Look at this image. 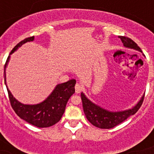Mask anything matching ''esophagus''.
Segmentation results:
<instances>
[{
	"label": "esophagus",
	"mask_w": 154,
	"mask_h": 154,
	"mask_svg": "<svg viewBox=\"0 0 154 154\" xmlns=\"http://www.w3.org/2000/svg\"><path fill=\"white\" fill-rule=\"evenodd\" d=\"M82 89H83L82 85H81L80 84L77 83L76 85H75V91H76V93H77V94H80V93L82 91Z\"/></svg>",
	"instance_id": "34e87169"
}]
</instances>
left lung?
<instances>
[{
    "mask_svg": "<svg viewBox=\"0 0 154 154\" xmlns=\"http://www.w3.org/2000/svg\"><path fill=\"white\" fill-rule=\"evenodd\" d=\"M119 38H121L125 47L141 52L140 47L132 39L122 36H120ZM81 96H82V106L85 117L92 125L100 129H111L117 126V125L121 124L128 117L135 114L138 111L144 100L143 96L138 103L130 109L119 111V112H111L95 105L91 101H89L83 93H82Z\"/></svg>",
    "mask_w": 154,
    "mask_h": 154,
    "instance_id": "obj_1",
    "label": "left lung"
}]
</instances>
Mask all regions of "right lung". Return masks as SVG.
Instances as JSON below:
<instances>
[{
  "label": "right lung",
  "instance_id": "right-lung-1",
  "mask_svg": "<svg viewBox=\"0 0 154 154\" xmlns=\"http://www.w3.org/2000/svg\"><path fill=\"white\" fill-rule=\"evenodd\" d=\"M34 40V37L25 38L19 42L11 51L10 54L28 42H32ZM10 56H8L5 65V68L7 66ZM75 84L76 80L72 79L67 82L58 84L53 89L52 94L47 97L44 101L37 105H24L19 102L12 95L11 92L8 90V98L10 101L11 106L21 119L25 120L28 123L37 126L38 128H47L52 126L57 123L62 117L65 110V106L69 99L75 93Z\"/></svg>",
  "mask_w": 154,
  "mask_h": 154
}]
</instances>
